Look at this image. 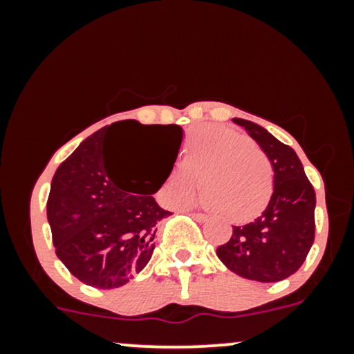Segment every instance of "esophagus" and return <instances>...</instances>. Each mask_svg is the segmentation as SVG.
I'll return each instance as SVG.
<instances>
[{
    "label": "esophagus",
    "mask_w": 354,
    "mask_h": 354,
    "mask_svg": "<svg viewBox=\"0 0 354 354\" xmlns=\"http://www.w3.org/2000/svg\"><path fill=\"white\" fill-rule=\"evenodd\" d=\"M191 216H193L194 219H196V221H200V223L206 221V219H208V216H206L205 213H191Z\"/></svg>",
    "instance_id": "1"
}]
</instances>
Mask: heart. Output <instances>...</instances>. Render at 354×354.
<instances>
[{
	"label": "heart",
	"instance_id": "b5f03b06",
	"mask_svg": "<svg viewBox=\"0 0 354 354\" xmlns=\"http://www.w3.org/2000/svg\"><path fill=\"white\" fill-rule=\"evenodd\" d=\"M200 183L206 205L219 216L248 221L270 203L274 171L268 154L248 136L225 126H200L188 135L181 166L166 178V205H188Z\"/></svg>",
	"mask_w": 354,
	"mask_h": 354
}]
</instances>
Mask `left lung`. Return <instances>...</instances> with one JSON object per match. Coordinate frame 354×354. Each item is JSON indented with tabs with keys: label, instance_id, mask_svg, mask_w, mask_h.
<instances>
[{
	"label": "left lung",
	"instance_id": "8db88e82",
	"mask_svg": "<svg viewBox=\"0 0 354 354\" xmlns=\"http://www.w3.org/2000/svg\"><path fill=\"white\" fill-rule=\"evenodd\" d=\"M268 154L274 186L266 209L254 221L233 226L230 241L218 246L223 265L238 276L274 283L301 268L315 241L316 194L291 146L253 121L234 118Z\"/></svg>",
	"mask_w": 354,
	"mask_h": 354
}]
</instances>
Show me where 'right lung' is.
<instances>
[{"instance_id":"obj_1","label":"right lung","mask_w":354,"mask_h":354,"mask_svg":"<svg viewBox=\"0 0 354 354\" xmlns=\"http://www.w3.org/2000/svg\"><path fill=\"white\" fill-rule=\"evenodd\" d=\"M131 131L156 136L174 165L181 126L118 121L88 136L59 165L46 203L56 256L81 283L98 290L123 286L148 265L158 221L171 214L151 196L168 176L140 193L136 183H123L108 154L113 138Z\"/></svg>"}]
</instances>
